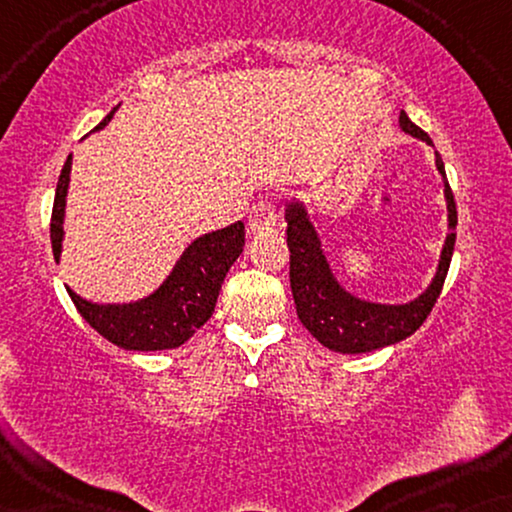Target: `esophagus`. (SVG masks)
I'll list each match as a JSON object with an SVG mask.
<instances>
[{"mask_svg":"<svg viewBox=\"0 0 512 512\" xmlns=\"http://www.w3.org/2000/svg\"><path fill=\"white\" fill-rule=\"evenodd\" d=\"M275 223H277V214H275V207H272L270 202H258V205L251 207V212H249V233L251 235L265 233V230L275 228Z\"/></svg>","mask_w":512,"mask_h":512,"instance_id":"esophagus-1","label":"esophagus"}]
</instances>
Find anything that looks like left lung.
Returning <instances> with one entry per match:
<instances>
[{"label": "left lung", "mask_w": 512, "mask_h": 512, "mask_svg": "<svg viewBox=\"0 0 512 512\" xmlns=\"http://www.w3.org/2000/svg\"><path fill=\"white\" fill-rule=\"evenodd\" d=\"M401 130L405 135L419 139L433 146L431 137L422 128L410 121L408 114L401 111L398 116ZM436 167L443 177V193L447 202V235L443 251H440L436 275L429 286L408 303H375V300L359 298L356 293L345 289V284L335 277L328 261L324 244L314 228L303 198L289 200L284 209L286 219V244L291 251V293L296 303L298 319L317 338L321 345L340 354H363L375 349L396 345L410 338L443 291L447 270H450L454 242H457V205L445 177L443 158L436 151Z\"/></svg>", "instance_id": "8db88e82"}]
</instances>
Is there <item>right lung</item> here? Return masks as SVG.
I'll use <instances>...</instances> for the list:
<instances>
[{"mask_svg": "<svg viewBox=\"0 0 512 512\" xmlns=\"http://www.w3.org/2000/svg\"><path fill=\"white\" fill-rule=\"evenodd\" d=\"M114 107L97 125L102 130L116 114ZM69 174H72V153L62 167L58 188H55L51 216V244L55 261H60L62 240H65V209ZM244 249V223H230L221 230H212L188 244L177 263L167 272L156 291L130 303H95L81 298L67 286L76 310L102 338L130 352H158L174 349L191 338L205 321L212 317L221 284L230 265Z\"/></svg>", "mask_w": 512, "mask_h": 512, "instance_id": "1", "label": "right lung"}]
</instances>
